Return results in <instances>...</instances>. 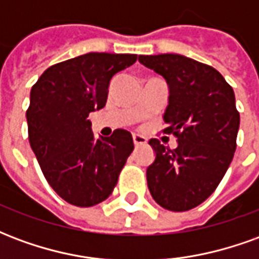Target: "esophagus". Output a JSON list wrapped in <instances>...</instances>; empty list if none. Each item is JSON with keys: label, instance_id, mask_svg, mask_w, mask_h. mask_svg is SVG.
Wrapping results in <instances>:
<instances>
[{"label": "esophagus", "instance_id": "esophagus-1", "mask_svg": "<svg viewBox=\"0 0 259 259\" xmlns=\"http://www.w3.org/2000/svg\"><path fill=\"white\" fill-rule=\"evenodd\" d=\"M133 143H135L136 147L146 146V144H147V139H146V137H144V136L135 135V136H133Z\"/></svg>", "mask_w": 259, "mask_h": 259}]
</instances>
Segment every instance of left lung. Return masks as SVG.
Segmentation results:
<instances>
[{"instance_id": "8db88e82", "label": "left lung", "mask_w": 259, "mask_h": 259, "mask_svg": "<svg viewBox=\"0 0 259 259\" xmlns=\"http://www.w3.org/2000/svg\"><path fill=\"white\" fill-rule=\"evenodd\" d=\"M139 62L166 80V127L178 147L169 150L157 139L147 168L152 198L169 211H189L209 197L233 159L240 115L233 89L209 65L179 54L140 55Z\"/></svg>"}]
</instances>
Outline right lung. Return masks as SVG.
I'll use <instances>...</instances> for the list:
<instances>
[{"label": "right lung", "instance_id": "right-lung-1", "mask_svg": "<svg viewBox=\"0 0 259 259\" xmlns=\"http://www.w3.org/2000/svg\"><path fill=\"white\" fill-rule=\"evenodd\" d=\"M136 61L135 54H84L50 66L31 87V150L50 186L72 205L107 200L135 148L123 129L96 139L89 115L105 107L112 77Z\"/></svg>", "mask_w": 259, "mask_h": 259}]
</instances>
